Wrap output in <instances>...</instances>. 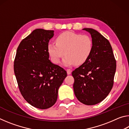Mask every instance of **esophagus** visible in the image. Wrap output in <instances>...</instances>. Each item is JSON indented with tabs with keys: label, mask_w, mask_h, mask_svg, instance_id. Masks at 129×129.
Segmentation results:
<instances>
[{
	"label": "esophagus",
	"mask_w": 129,
	"mask_h": 129,
	"mask_svg": "<svg viewBox=\"0 0 129 129\" xmlns=\"http://www.w3.org/2000/svg\"><path fill=\"white\" fill-rule=\"evenodd\" d=\"M67 72L68 75H71V73H72V71L70 69H67Z\"/></svg>",
	"instance_id": "34e87169"
}]
</instances>
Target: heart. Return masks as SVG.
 Wrapping results in <instances>:
<instances>
[{
  "label": "heart",
  "mask_w": 129,
  "mask_h": 129,
  "mask_svg": "<svg viewBox=\"0 0 129 129\" xmlns=\"http://www.w3.org/2000/svg\"><path fill=\"white\" fill-rule=\"evenodd\" d=\"M91 39L86 35L72 32H65L58 35L56 43L48 44V52L51 59L56 64L60 62L63 56V64L70 66L74 64H83L88 59L92 51Z\"/></svg>",
  "instance_id": "obj_1"
}]
</instances>
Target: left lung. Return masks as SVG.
Wrapping results in <instances>:
<instances>
[{
	"instance_id": "obj_1",
	"label": "left lung",
	"mask_w": 129,
	"mask_h": 129,
	"mask_svg": "<svg viewBox=\"0 0 129 129\" xmlns=\"http://www.w3.org/2000/svg\"><path fill=\"white\" fill-rule=\"evenodd\" d=\"M90 34L93 48L85 62L72 72L76 97L81 103L93 105L105 99L112 90L116 61L109 41L92 28L82 29Z\"/></svg>"
}]
</instances>
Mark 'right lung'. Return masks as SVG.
Listing matches in <instances>:
<instances>
[{
  "mask_svg": "<svg viewBox=\"0 0 129 129\" xmlns=\"http://www.w3.org/2000/svg\"><path fill=\"white\" fill-rule=\"evenodd\" d=\"M54 30L35 29L21 41L14 61L19 90L28 103L36 108H51L67 73L49 60L48 44Z\"/></svg>",
  "mask_w": 129,
  "mask_h": 129,
  "instance_id": "right-lung-1",
  "label": "right lung"
}]
</instances>
